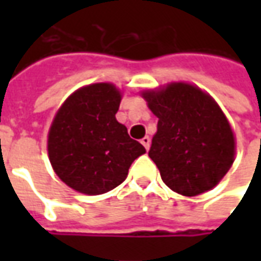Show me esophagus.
I'll list each match as a JSON object with an SVG mask.
<instances>
[{
  "label": "esophagus",
  "mask_w": 261,
  "mask_h": 261,
  "mask_svg": "<svg viewBox=\"0 0 261 261\" xmlns=\"http://www.w3.org/2000/svg\"><path fill=\"white\" fill-rule=\"evenodd\" d=\"M141 144L145 147V149H149V145H151V138L149 137H144L141 140Z\"/></svg>",
  "instance_id": "obj_1"
}]
</instances>
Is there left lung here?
Instances as JSON below:
<instances>
[{"label":"left lung","mask_w":261,"mask_h":261,"mask_svg":"<svg viewBox=\"0 0 261 261\" xmlns=\"http://www.w3.org/2000/svg\"><path fill=\"white\" fill-rule=\"evenodd\" d=\"M158 117L149 158L170 190L194 197L213 190L235 161L236 138L210 93L189 82L141 92Z\"/></svg>","instance_id":"left-lung-1"}]
</instances>
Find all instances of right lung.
<instances>
[{"label":"right lung","instance_id":"add662e5","mask_svg":"<svg viewBox=\"0 0 261 261\" xmlns=\"http://www.w3.org/2000/svg\"><path fill=\"white\" fill-rule=\"evenodd\" d=\"M121 97L112 82L89 84L72 92L54 116L48 159L56 175L75 192L97 196L113 190L147 152L116 119Z\"/></svg>","mask_w":261,"mask_h":261}]
</instances>
